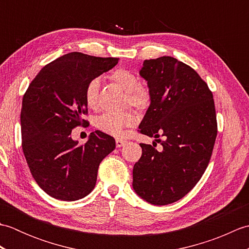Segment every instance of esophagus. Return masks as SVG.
Masks as SVG:
<instances>
[{
  "mask_svg": "<svg viewBox=\"0 0 249 249\" xmlns=\"http://www.w3.org/2000/svg\"><path fill=\"white\" fill-rule=\"evenodd\" d=\"M125 143H126V141H125V140H122V139H118V140L115 141L116 147H121V146H123V145H125Z\"/></svg>",
  "mask_w": 249,
  "mask_h": 249,
  "instance_id": "obj_1",
  "label": "esophagus"
}]
</instances>
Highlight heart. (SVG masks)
Listing matches in <instances>:
<instances>
[{
    "label": "heart",
    "mask_w": 249,
    "mask_h": 249,
    "mask_svg": "<svg viewBox=\"0 0 249 249\" xmlns=\"http://www.w3.org/2000/svg\"><path fill=\"white\" fill-rule=\"evenodd\" d=\"M110 80L115 83L125 94V103L138 111H145L150 107L152 94L150 89L139 84V79L135 73L127 70H116L110 75ZM100 81L93 78L84 88V100L89 108L95 109L98 106ZM135 115L131 112L124 113H104L96 120L97 128L110 136H123L124 129L135 124Z\"/></svg>",
    "instance_id": "b5f03b06"
}]
</instances>
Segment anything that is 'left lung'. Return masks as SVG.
Returning a JSON list of instances; mask_svg holds the SVG:
<instances>
[{"instance_id": "obj_1", "label": "left lung", "mask_w": 249, "mask_h": 249, "mask_svg": "<svg viewBox=\"0 0 249 249\" xmlns=\"http://www.w3.org/2000/svg\"><path fill=\"white\" fill-rule=\"evenodd\" d=\"M139 73L152 94L140 133L161 149L140 143L133 188L146 202L166 205L187 195L209 165L217 135L213 94L197 71L171 56L145 60Z\"/></svg>"}]
</instances>
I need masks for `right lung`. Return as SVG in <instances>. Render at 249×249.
Listing matches in <instances>:
<instances>
[{"label":"right lung","instance_id":"add662e5","mask_svg":"<svg viewBox=\"0 0 249 249\" xmlns=\"http://www.w3.org/2000/svg\"><path fill=\"white\" fill-rule=\"evenodd\" d=\"M116 57L71 52L47 64L31 82L21 109L22 150L38 186L52 198L82 199L92 192L99 163L115 149L113 137L93 131L87 143L71 130L87 125L84 88L118 64Z\"/></svg>","mask_w":249,"mask_h":249}]
</instances>
